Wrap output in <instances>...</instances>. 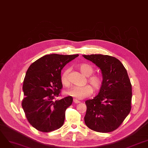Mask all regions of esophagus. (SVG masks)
<instances>
[{"label": "esophagus", "mask_w": 148, "mask_h": 148, "mask_svg": "<svg viewBox=\"0 0 148 148\" xmlns=\"http://www.w3.org/2000/svg\"><path fill=\"white\" fill-rule=\"evenodd\" d=\"M73 101H74V103H80V102L79 101L77 100L76 99H73Z\"/></svg>", "instance_id": "esophagus-1"}]
</instances>
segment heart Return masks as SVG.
<instances>
[{
    "instance_id": "b5f03b06",
    "label": "heart",
    "mask_w": 148,
    "mask_h": 148,
    "mask_svg": "<svg viewBox=\"0 0 148 148\" xmlns=\"http://www.w3.org/2000/svg\"><path fill=\"white\" fill-rule=\"evenodd\" d=\"M79 69L80 72L85 76H88V82L92 86L95 90H99L102 84V79L101 76L97 74H92L93 72V68L90 64L82 63L79 65ZM69 69L64 70L61 75L62 83L66 86L69 84ZM93 90L92 86L90 85H86L83 86H74L68 90L66 94L74 97L76 99H83L92 95Z\"/></svg>"
}]
</instances>
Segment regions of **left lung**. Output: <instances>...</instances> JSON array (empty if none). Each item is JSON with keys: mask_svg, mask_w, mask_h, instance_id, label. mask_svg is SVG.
<instances>
[{"mask_svg": "<svg viewBox=\"0 0 148 148\" xmlns=\"http://www.w3.org/2000/svg\"><path fill=\"white\" fill-rule=\"evenodd\" d=\"M99 68L102 84L98 95L85 101L86 126L96 132L107 133L116 129L130 113L132 85L127 71L117 58L101 54L83 55Z\"/></svg>", "mask_w": 148, "mask_h": 148, "instance_id": "left-lung-1", "label": "left lung"}]
</instances>
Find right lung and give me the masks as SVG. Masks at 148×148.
Returning <instances> with one entry per match:
<instances>
[{
	"label": "right lung",
	"mask_w": 148,
	"mask_h": 148,
	"mask_svg": "<svg viewBox=\"0 0 148 148\" xmlns=\"http://www.w3.org/2000/svg\"><path fill=\"white\" fill-rule=\"evenodd\" d=\"M79 54H48L38 59L27 69L23 82L24 98L22 107L33 127L42 132L61 127L65 111L73 103V97L54 101L62 88L61 71Z\"/></svg>",
	"instance_id": "1"
}]
</instances>
